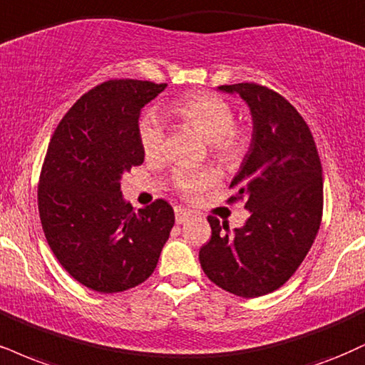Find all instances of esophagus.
Listing matches in <instances>:
<instances>
[{
	"label": "esophagus",
	"instance_id": "1",
	"mask_svg": "<svg viewBox=\"0 0 365 365\" xmlns=\"http://www.w3.org/2000/svg\"><path fill=\"white\" fill-rule=\"evenodd\" d=\"M190 210L183 209V207H175V219H177L178 225H183V222H187L188 219H190Z\"/></svg>",
	"mask_w": 365,
	"mask_h": 365
}]
</instances>
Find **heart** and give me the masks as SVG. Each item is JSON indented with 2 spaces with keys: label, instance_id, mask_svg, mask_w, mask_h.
<instances>
[{
  "label": "heart",
  "instance_id": "1",
  "mask_svg": "<svg viewBox=\"0 0 365 365\" xmlns=\"http://www.w3.org/2000/svg\"><path fill=\"white\" fill-rule=\"evenodd\" d=\"M170 113L199 130L210 144L214 156L225 163L238 161L245 151V135L235 129V110L226 100L216 95H195L180 100L168 108ZM140 146L151 160L163 156L166 146L165 124L158 115H148L140 122ZM216 173L210 170L175 171V185L182 194L195 195L216 182Z\"/></svg>",
  "mask_w": 365,
  "mask_h": 365
}]
</instances>
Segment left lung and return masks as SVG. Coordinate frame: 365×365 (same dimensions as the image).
<instances>
[{
    "instance_id": "left-lung-1",
    "label": "left lung",
    "mask_w": 365,
    "mask_h": 365,
    "mask_svg": "<svg viewBox=\"0 0 365 365\" xmlns=\"http://www.w3.org/2000/svg\"><path fill=\"white\" fill-rule=\"evenodd\" d=\"M217 90L240 95L252 115L250 148L231 180L250 217L230 231L210 216L212 236L199 260L221 289L258 297L287 282L313 245L323 210L322 163L308 124L284 96L255 83Z\"/></svg>"
}]
</instances>
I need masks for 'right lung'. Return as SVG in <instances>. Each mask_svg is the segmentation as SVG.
Masks as SVG:
<instances>
[{"instance_id": "add662e5", "label": "right lung", "mask_w": 365, "mask_h": 365, "mask_svg": "<svg viewBox=\"0 0 365 365\" xmlns=\"http://www.w3.org/2000/svg\"><path fill=\"white\" fill-rule=\"evenodd\" d=\"M165 88L102 83L69 108L47 148L38 183L42 230L66 272L96 292L143 284L175 225L168 202L134 210L120 187L122 175L144 161L140 112Z\"/></svg>"}]
</instances>
